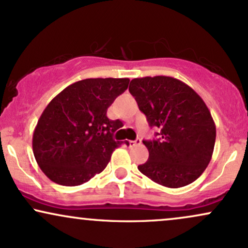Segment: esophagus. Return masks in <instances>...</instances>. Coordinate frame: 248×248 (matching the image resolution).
I'll use <instances>...</instances> for the list:
<instances>
[{
  "mask_svg": "<svg viewBox=\"0 0 248 248\" xmlns=\"http://www.w3.org/2000/svg\"><path fill=\"white\" fill-rule=\"evenodd\" d=\"M141 143V140L140 139H138V140H129L128 141V146L129 147H134V146H136V144H140Z\"/></svg>",
  "mask_w": 248,
  "mask_h": 248,
  "instance_id": "obj_1",
  "label": "esophagus"
}]
</instances>
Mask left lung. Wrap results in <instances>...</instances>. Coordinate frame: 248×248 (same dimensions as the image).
Wrapping results in <instances>:
<instances>
[{
	"label": "left lung",
	"mask_w": 248,
	"mask_h": 248,
	"mask_svg": "<svg viewBox=\"0 0 248 248\" xmlns=\"http://www.w3.org/2000/svg\"><path fill=\"white\" fill-rule=\"evenodd\" d=\"M129 92L156 140H143L149 158L138 169L155 183L181 187L197 179L212 157L216 124L205 102L186 82L172 77L135 78Z\"/></svg>",
	"instance_id": "8db88e82"
}]
</instances>
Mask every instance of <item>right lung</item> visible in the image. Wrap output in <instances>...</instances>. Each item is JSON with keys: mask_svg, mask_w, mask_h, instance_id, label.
<instances>
[{"mask_svg": "<svg viewBox=\"0 0 248 248\" xmlns=\"http://www.w3.org/2000/svg\"><path fill=\"white\" fill-rule=\"evenodd\" d=\"M128 84V78L84 79L50 101L37 122L32 150L51 181L80 186L107 167L121 144L113 134L122 127L120 120L107 118V109Z\"/></svg>", "mask_w": 248, "mask_h": 248, "instance_id": "add662e5", "label": "right lung"}]
</instances>
